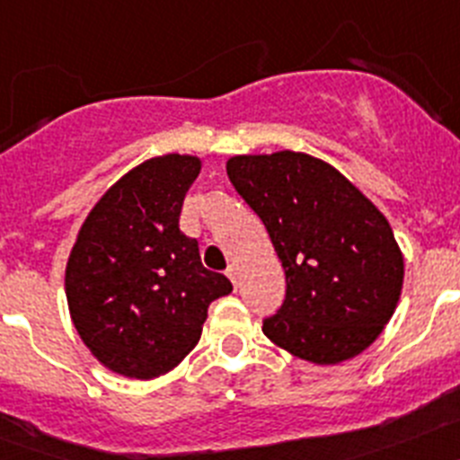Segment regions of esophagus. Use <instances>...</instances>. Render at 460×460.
<instances>
[{
	"label": "esophagus",
	"mask_w": 460,
	"mask_h": 460,
	"mask_svg": "<svg viewBox=\"0 0 460 460\" xmlns=\"http://www.w3.org/2000/svg\"><path fill=\"white\" fill-rule=\"evenodd\" d=\"M226 274H227V279L233 280V286H237V283H239V270H237V265H230V267H227Z\"/></svg>",
	"instance_id": "34e87169"
}]
</instances>
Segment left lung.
I'll list each match as a JSON object with an SVG mask.
<instances>
[{"label":"left lung","mask_w":460,"mask_h":460,"mask_svg":"<svg viewBox=\"0 0 460 460\" xmlns=\"http://www.w3.org/2000/svg\"><path fill=\"white\" fill-rule=\"evenodd\" d=\"M227 177L265 223L286 270V299L262 320L267 339L313 364L367 350L403 286V255L387 218L308 154L234 156Z\"/></svg>","instance_id":"8db88e82"}]
</instances>
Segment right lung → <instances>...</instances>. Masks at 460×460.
Here are the masks:
<instances>
[{
	"label": "right lung",
	"mask_w": 460,
	"mask_h": 460,
	"mask_svg": "<svg viewBox=\"0 0 460 460\" xmlns=\"http://www.w3.org/2000/svg\"><path fill=\"white\" fill-rule=\"evenodd\" d=\"M200 158H149L126 172L84 218L66 265V299L80 339L110 371L152 380L200 341L207 308L233 283L202 267L180 230Z\"/></svg>",
	"instance_id": "1"
}]
</instances>
